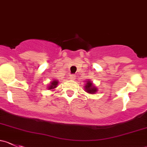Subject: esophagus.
I'll return each mask as SVG.
<instances>
[{
    "mask_svg": "<svg viewBox=\"0 0 147 147\" xmlns=\"http://www.w3.org/2000/svg\"><path fill=\"white\" fill-rule=\"evenodd\" d=\"M75 77H76V75H75V74H72V75H69V79H70V80H75Z\"/></svg>",
    "mask_w": 147,
    "mask_h": 147,
    "instance_id": "obj_1",
    "label": "esophagus"
}]
</instances>
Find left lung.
I'll return each instance as SVG.
<instances>
[{
    "instance_id": "left-lung-1",
    "label": "left lung",
    "mask_w": 147,
    "mask_h": 147,
    "mask_svg": "<svg viewBox=\"0 0 147 147\" xmlns=\"http://www.w3.org/2000/svg\"><path fill=\"white\" fill-rule=\"evenodd\" d=\"M84 89H85V90L88 92V93H90V94L96 93L97 91L96 88L95 86L93 85V84H92L90 81L87 82V83L86 84L85 88H84Z\"/></svg>"
}]
</instances>
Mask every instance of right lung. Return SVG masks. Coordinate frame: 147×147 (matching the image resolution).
<instances>
[{
    "label": "right lung",
    "mask_w": 147,
    "mask_h": 147,
    "mask_svg": "<svg viewBox=\"0 0 147 147\" xmlns=\"http://www.w3.org/2000/svg\"><path fill=\"white\" fill-rule=\"evenodd\" d=\"M51 85H50V86H49V89H54V88H55L57 86V84H58V81H56V80H54V81H53L51 83Z\"/></svg>",
    "instance_id": "1"
}]
</instances>
